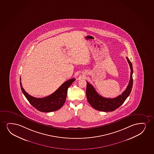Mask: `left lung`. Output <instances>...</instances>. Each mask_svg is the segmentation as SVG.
I'll use <instances>...</instances> for the list:
<instances>
[{
	"label": "left lung",
	"instance_id": "left-lung-1",
	"mask_svg": "<svg viewBox=\"0 0 154 154\" xmlns=\"http://www.w3.org/2000/svg\"><path fill=\"white\" fill-rule=\"evenodd\" d=\"M131 68V76L129 83L126 90L121 95H119L115 98H106L100 96L96 91L92 85L87 82L86 96L89 103L96 110L103 112L113 111L120 107L125 101L132 91L133 87V66L130 60L126 57Z\"/></svg>",
	"mask_w": 154,
	"mask_h": 154
}]
</instances>
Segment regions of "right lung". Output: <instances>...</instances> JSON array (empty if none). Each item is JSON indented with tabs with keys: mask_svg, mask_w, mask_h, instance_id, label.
<instances>
[{
	"mask_svg": "<svg viewBox=\"0 0 154 154\" xmlns=\"http://www.w3.org/2000/svg\"><path fill=\"white\" fill-rule=\"evenodd\" d=\"M20 80L21 90L30 104L41 112H51L58 110L64 105L66 101L68 88L75 80V79L72 78L66 81L54 93L42 98H35L29 94L22 87L21 78Z\"/></svg>",
	"mask_w": 154,
	"mask_h": 154,
	"instance_id": "obj_1",
	"label": "right lung"
}]
</instances>
